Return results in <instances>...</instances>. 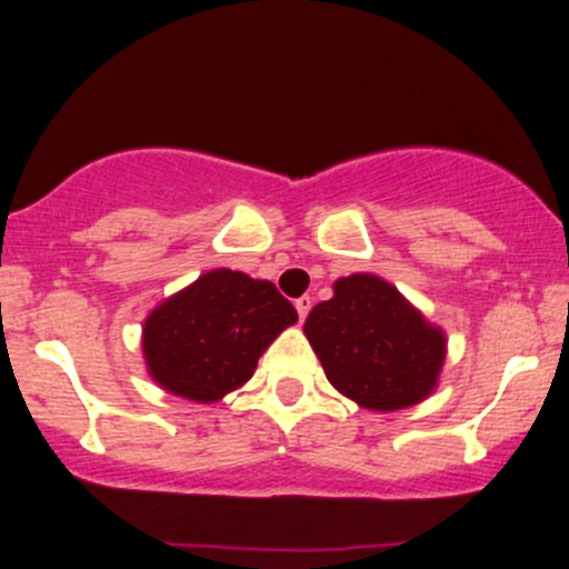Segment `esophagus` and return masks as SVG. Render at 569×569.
Here are the masks:
<instances>
[{
	"mask_svg": "<svg viewBox=\"0 0 569 569\" xmlns=\"http://www.w3.org/2000/svg\"><path fill=\"white\" fill-rule=\"evenodd\" d=\"M311 306H313V300H311V297H297V300H295V308H297V317H300V319H306L308 317V311H311Z\"/></svg>",
	"mask_w": 569,
	"mask_h": 569,
	"instance_id": "esophagus-1",
	"label": "esophagus"
}]
</instances>
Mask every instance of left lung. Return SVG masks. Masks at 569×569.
<instances>
[{
    "label": "left lung",
    "mask_w": 569,
    "mask_h": 569,
    "mask_svg": "<svg viewBox=\"0 0 569 569\" xmlns=\"http://www.w3.org/2000/svg\"><path fill=\"white\" fill-rule=\"evenodd\" d=\"M302 330L330 386L366 410H405L438 386L443 330L377 274L336 280L332 297L313 306Z\"/></svg>",
    "instance_id": "1"
}]
</instances>
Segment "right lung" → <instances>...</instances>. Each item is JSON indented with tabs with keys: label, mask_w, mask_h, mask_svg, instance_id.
Wrapping results in <instances>:
<instances>
[{
	"label": "right lung",
	"mask_w": 569,
	"mask_h": 569,
	"mask_svg": "<svg viewBox=\"0 0 569 569\" xmlns=\"http://www.w3.org/2000/svg\"><path fill=\"white\" fill-rule=\"evenodd\" d=\"M295 321V306L274 283L211 269L148 313V375L164 391L209 405L242 388L263 349Z\"/></svg>",
	"instance_id": "1"
}]
</instances>
